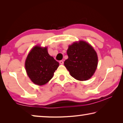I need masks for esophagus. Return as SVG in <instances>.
Segmentation results:
<instances>
[{"label": "esophagus", "mask_w": 123, "mask_h": 123, "mask_svg": "<svg viewBox=\"0 0 123 123\" xmlns=\"http://www.w3.org/2000/svg\"><path fill=\"white\" fill-rule=\"evenodd\" d=\"M60 63L61 64H63V61H62V60H61V61H60Z\"/></svg>", "instance_id": "esophagus-1"}]
</instances>
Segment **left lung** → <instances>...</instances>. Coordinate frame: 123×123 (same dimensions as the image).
Listing matches in <instances>:
<instances>
[{
  "label": "left lung",
  "instance_id": "left-lung-1",
  "mask_svg": "<svg viewBox=\"0 0 123 123\" xmlns=\"http://www.w3.org/2000/svg\"><path fill=\"white\" fill-rule=\"evenodd\" d=\"M67 53L68 59L64 64L72 76L80 81L92 76L97 67L98 56L90 44L82 41L74 43L69 45Z\"/></svg>",
  "mask_w": 123,
  "mask_h": 123
}]
</instances>
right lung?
<instances>
[{
	"label": "right lung",
	"mask_w": 123,
	"mask_h": 123,
	"mask_svg": "<svg viewBox=\"0 0 123 123\" xmlns=\"http://www.w3.org/2000/svg\"><path fill=\"white\" fill-rule=\"evenodd\" d=\"M59 66V62L49 55L47 48L39 46L31 49L25 63L28 75L37 85L47 84L53 78Z\"/></svg>",
	"instance_id": "right-lung-1"
}]
</instances>
